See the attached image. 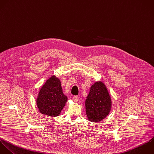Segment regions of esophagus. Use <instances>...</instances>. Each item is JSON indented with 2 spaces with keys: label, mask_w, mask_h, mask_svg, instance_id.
I'll return each mask as SVG.
<instances>
[{
  "label": "esophagus",
  "mask_w": 154,
  "mask_h": 154,
  "mask_svg": "<svg viewBox=\"0 0 154 154\" xmlns=\"http://www.w3.org/2000/svg\"><path fill=\"white\" fill-rule=\"evenodd\" d=\"M78 99H79V97L77 96H75L73 97V100L75 102H77L78 101Z\"/></svg>",
  "instance_id": "obj_1"
}]
</instances>
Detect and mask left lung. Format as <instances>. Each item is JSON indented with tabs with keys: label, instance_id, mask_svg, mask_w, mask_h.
Listing matches in <instances>:
<instances>
[{
	"label": "left lung",
	"instance_id": "8db88e82",
	"mask_svg": "<svg viewBox=\"0 0 154 154\" xmlns=\"http://www.w3.org/2000/svg\"><path fill=\"white\" fill-rule=\"evenodd\" d=\"M85 103L86 115L90 122H99L107 117L112 108V100L103 82L96 81L91 86Z\"/></svg>",
	"mask_w": 154,
	"mask_h": 154
}]
</instances>
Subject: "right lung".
I'll list each match as a JSON object with an SVG mask.
<instances>
[{
  "instance_id": "add662e5",
  "label": "right lung",
  "mask_w": 154,
  "mask_h": 154,
  "mask_svg": "<svg viewBox=\"0 0 154 154\" xmlns=\"http://www.w3.org/2000/svg\"><path fill=\"white\" fill-rule=\"evenodd\" d=\"M67 100L63 91L60 79L55 75H52L40 88L36 98V104L42 114L57 117L60 114Z\"/></svg>"
}]
</instances>
